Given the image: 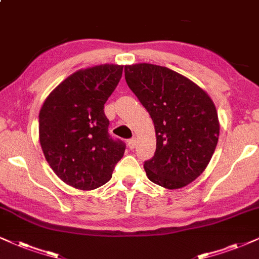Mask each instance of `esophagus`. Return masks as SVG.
<instances>
[{"label": "esophagus", "mask_w": 259, "mask_h": 259, "mask_svg": "<svg viewBox=\"0 0 259 259\" xmlns=\"http://www.w3.org/2000/svg\"><path fill=\"white\" fill-rule=\"evenodd\" d=\"M127 145H128V148H130L131 150L135 149V148H136V138L130 139L128 142H127Z\"/></svg>", "instance_id": "1"}]
</instances>
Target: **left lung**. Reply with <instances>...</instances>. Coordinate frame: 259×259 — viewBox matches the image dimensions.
Listing matches in <instances>:
<instances>
[{
    "instance_id": "1",
    "label": "left lung",
    "mask_w": 259,
    "mask_h": 259,
    "mask_svg": "<svg viewBox=\"0 0 259 259\" xmlns=\"http://www.w3.org/2000/svg\"><path fill=\"white\" fill-rule=\"evenodd\" d=\"M124 79L155 124L156 151L144 162L149 180L169 190L192 183L218 145L220 123L211 98L167 67L124 66Z\"/></svg>"
}]
</instances>
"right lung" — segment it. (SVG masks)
Listing matches in <instances>:
<instances>
[{"label": "right lung", "instance_id": "add662e5", "mask_svg": "<svg viewBox=\"0 0 259 259\" xmlns=\"http://www.w3.org/2000/svg\"><path fill=\"white\" fill-rule=\"evenodd\" d=\"M123 66L101 65L73 73L48 96L39 113L46 159L63 183L95 190L111 179L126 144L108 133L104 104Z\"/></svg>", "mask_w": 259, "mask_h": 259}]
</instances>
